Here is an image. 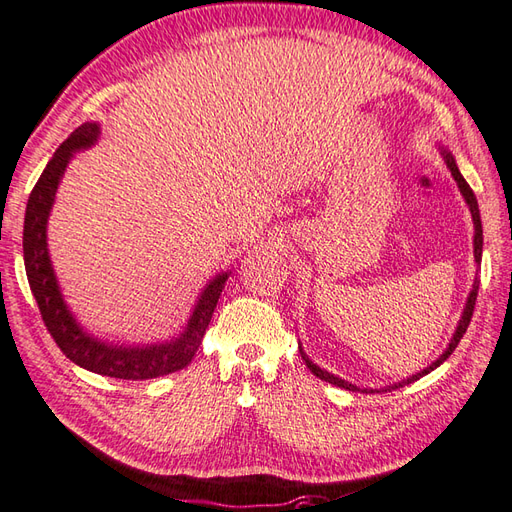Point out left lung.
Returning <instances> with one entry per match:
<instances>
[{
	"instance_id": "8db88e82",
	"label": "left lung",
	"mask_w": 512,
	"mask_h": 512,
	"mask_svg": "<svg viewBox=\"0 0 512 512\" xmlns=\"http://www.w3.org/2000/svg\"><path fill=\"white\" fill-rule=\"evenodd\" d=\"M441 154H443V159H445V163H447V168H449V172H451V176L456 178V183H458V187H460V194L465 196V200H467V205H469V211H471V218H473V227H475V235H473V255H475V261H478L480 264V259H482V220H480V209H478V200H475V194H473V189L469 187V183L465 181V176L460 174V170H458V165H456V159L451 157V152L449 150H445V148H441ZM478 288H480V279H475L473 281V288H471V292H469V296H467V303H465V312H462V316H460V323H458V327H456V331H454V338H451V342H449V347L443 351V355L441 358H438L436 362H432L430 366L427 368H423L421 373H417V375H412V377H408V379H403V382H399V384H392V386H388V388H384V390H395V388H401V386H406V384H412V382H417L419 377H423V375H427L430 371H434L436 366H441L451 353L456 351V347H458V342H460V338L465 336V331H467V327H469V323H471V316H473V307H475V299H478ZM299 351H301V358L305 360V364H307V368H310V371L316 375V377H320L323 379V382H329V384H334V386H338V388H344V390H360L358 386H353V384H349V382H344V379H340V377H336V375H331V373H327L325 368H320V366H316L310 358H307V355L303 353V349L299 347ZM364 390H368V388H364ZM373 392V390H371Z\"/></svg>"
}]
</instances>
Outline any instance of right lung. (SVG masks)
<instances>
[{"instance_id":"right-lung-1","label":"right lung","mask_w":512,"mask_h":512,"mask_svg":"<svg viewBox=\"0 0 512 512\" xmlns=\"http://www.w3.org/2000/svg\"><path fill=\"white\" fill-rule=\"evenodd\" d=\"M98 137L100 126L95 122L78 126L58 146L28 198L26 222H23V264H26L30 290L34 299H37L47 331H50V336L58 344V349L74 364L87 368L91 373L117 379H133V382L170 375L192 362L202 336H205L211 323L213 310H216L224 283L229 279V272H222V275L209 281L207 288L200 294L192 316H189L185 331L170 342L150 344V347L148 344L146 347H124V344L120 347V344H109L93 338L78 325V320L67 310V303L63 301L50 253H47V218H50L58 183H61L74 152L91 148Z\"/></svg>"}]
</instances>
